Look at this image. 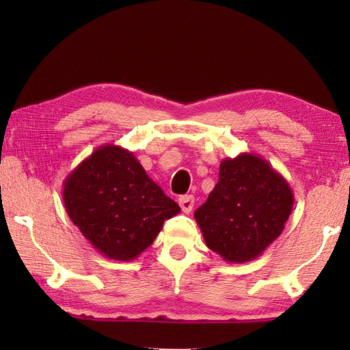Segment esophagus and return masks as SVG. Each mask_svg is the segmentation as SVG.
Listing matches in <instances>:
<instances>
[{
	"mask_svg": "<svg viewBox=\"0 0 350 350\" xmlns=\"http://www.w3.org/2000/svg\"><path fill=\"white\" fill-rule=\"evenodd\" d=\"M179 205L183 213H189L193 210L194 206V198L189 196V194H187V196H180L179 198Z\"/></svg>",
	"mask_w": 350,
	"mask_h": 350,
	"instance_id": "1",
	"label": "esophagus"
}]
</instances>
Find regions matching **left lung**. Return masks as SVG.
Wrapping results in <instances>:
<instances>
[{
  "mask_svg": "<svg viewBox=\"0 0 350 350\" xmlns=\"http://www.w3.org/2000/svg\"><path fill=\"white\" fill-rule=\"evenodd\" d=\"M293 199L288 182L264 157L241 152L221 162L219 182L194 219L210 250L242 264L280 238Z\"/></svg>",
  "mask_w": 350,
  "mask_h": 350,
  "instance_id": "left-lung-1",
  "label": "left lung"
}]
</instances>
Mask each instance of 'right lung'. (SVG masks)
Masks as SVG:
<instances>
[{
	"label": "right lung",
	"instance_id": "obj_1",
	"mask_svg": "<svg viewBox=\"0 0 350 350\" xmlns=\"http://www.w3.org/2000/svg\"><path fill=\"white\" fill-rule=\"evenodd\" d=\"M64 208L103 256L133 260L180 206L162 191L131 151L102 145L63 182Z\"/></svg>",
	"mask_w": 350,
	"mask_h": 350
}]
</instances>
